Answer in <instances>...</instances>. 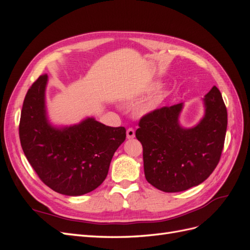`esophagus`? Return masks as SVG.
<instances>
[{
    "instance_id": "obj_1",
    "label": "esophagus",
    "mask_w": 250,
    "mask_h": 250,
    "mask_svg": "<svg viewBox=\"0 0 250 250\" xmlns=\"http://www.w3.org/2000/svg\"><path fill=\"white\" fill-rule=\"evenodd\" d=\"M126 135H127V139H128V140L133 139L134 135H135L134 129H132V128H128L127 131H126Z\"/></svg>"
}]
</instances>
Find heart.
Instances as JSON below:
<instances>
[{"label": "heart", "mask_w": 250, "mask_h": 250, "mask_svg": "<svg viewBox=\"0 0 250 250\" xmlns=\"http://www.w3.org/2000/svg\"><path fill=\"white\" fill-rule=\"evenodd\" d=\"M160 85H161L160 82H153V83H151V84H149L148 86H146V88L144 89V92H145L146 94H151L152 92H154V90H156L158 87H160ZM166 96L167 95H166L165 90L161 89V90H158V92H156L154 95L151 96L150 98H148L145 102H143L139 106V111L141 115L147 116V115H150V113L154 112L155 110H157L161 107V105L163 104Z\"/></svg>", "instance_id": "obj_1"}]
</instances>
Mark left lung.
Returning a JSON list of instances; mask_svg holds the SVG:
<instances>
[{
    "label": "left lung",
    "instance_id": "left-lung-1",
    "mask_svg": "<svg viewBox=\"0 0 250 250\" xmlns=\"http://www.w3.org/2000/svg\"><path fill=\"white\" fill-rule=\"evenodd\" d=\"M204 115L193 127L179 124L184 103L144 116L135 137L142 143L145 177L167 193L186 191L203 183L220 161L228 110L216 86L203 98Z\"/></svg>",
    "mask_w": 250,
    "mask_h": 250
}]
</instances>
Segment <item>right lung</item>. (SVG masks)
<instances>
[{
    "mask_svg": "<svg viewBox=\"0 0 250 250\" xmlns=\"http://www.w3.org/2000/svg\"><path fill=\"white\" fill-rule=\"evenodd\" d=\"M48 75L29 88L22 104L20 140L28 162L44 185L67 196L94 191L106 178L111 158L126 139L124 127L86 118L70 126L50 123L46 108Z\"/></svg>",
    "mask_w": 250,
    "mask_h": 250,
    "instance_id": "1",
    "label": "right lung"
}]
</instances>
